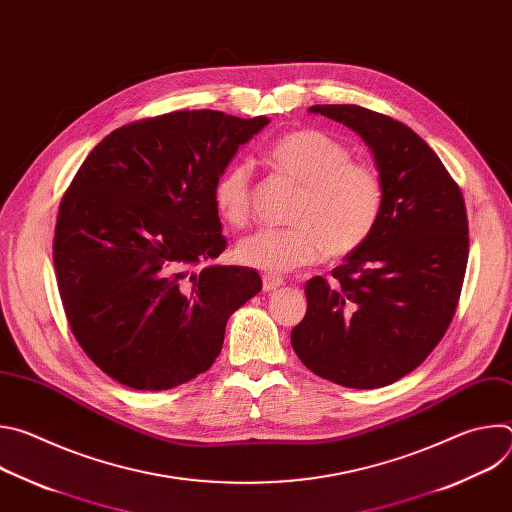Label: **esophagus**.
Returning a JSON list of instances; mask_svg holds the SVG:
<instances>
[{
  "mask_svg": "<svg viewBox=\"0 0 512 512\" xmlns=\"http://www.w3.org/2000/svg\"><path fill=\"white\" fill-rule=\"evenodd\" d=\"M283 285V279L279 275H263V289L265 291H275Z\"/></svg>",
  "mask_w": 512,
  "mask_h": 512,
  "instance_id": "34e87169",
  "label": "esophagus"
}]
</instances>
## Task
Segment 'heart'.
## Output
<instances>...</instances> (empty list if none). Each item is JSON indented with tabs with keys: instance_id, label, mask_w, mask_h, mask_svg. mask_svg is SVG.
<instances>
[{
	"instance_id": "obj_1",
	"label": "heart",
	"mask_w": 512,
	"mask_h": 512,
	"mask_svg": "<svg viewBox=\"0 0 512 512\" xmlns=\"http://www.w3.org/2000/svg\"><path fill=\"white\" fill-rule=\"evenodd\" d=\"M277 176L300 188L289 229H261L243 237L235 257L267 273H289L318 261L324 253L348 257L367 243L383 214L385 184L369 166L352 162L340 139L300 129L277 137L267 152ZM214 206L223 221L245 227L253 212V166L231 164L214 184Z\"/></svg>"
}]
</instances>
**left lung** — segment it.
Instances as JSON below:
<instances>
[{
    "mask_svg": "<svg viewBox=\"0 0 512 512\" xmlns=\"http://www.w3.org/2000/svg\"><path fill=\"white\" fill-rule=\"evenodd\" d=\"M312 113L356 131L373 150L385 206L373 237L306 283L308 310L291 346L322 379L379 389L417 369L456 314L468 263L460 186L405 123L358 105Z\"/></svg>",
    "mask_w": 512,
    "mask_h": 512,
    "instance_id": "obj_1",
    "label": "left lung"
}]
</instances>
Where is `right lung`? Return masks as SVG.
<instances>
[{"instance_id":"add662e5","label":"right lung","mask_w":512,"mask_h":512,"mask_svg":"<svg viewBox=\"0 0 512 512\" xmlns=\"http://www.w3.org/2000/svg\"><path fill=\"white\" fill-rule=\"evenodd\" d=\"M269 123L174 111L111 131L64 192L52 245L62 308L117 383L166 391L208 371L255 269L206 265L227 249L214 184ZM200 266V270H194Z\"/></svg>"}]
</instances>
